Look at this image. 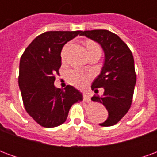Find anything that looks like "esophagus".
<instances>
[{"mask_svg":"<svg viewBox=\"0 0 157 157\" xmlns=\"http://www.w3.org/2000/svg\"><path fill=\"white\" fill-rule=\"evenodd\" d=\"M90 100H91L90 96H89L86 92H83V101H85V102H89Z\"/></svg>","mask_w":157,"mask_h":157,"instance_id":"esophagus-1","label":"esophagus"}]
</instances>
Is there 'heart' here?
<instances>
[{
    "label": "heart",
    "instance_id": "heart-1",
    "mask_svg": "<svg viewBox=\"0 0 157 157\" xmlns=\"http://www.w3.org/2000/svg\"><path fill=\"white\" fill-rule=\"evenodd\" d=\"M85 45L86 48L87 49V52H88V55L99 54L101 55V54H102V48L95 42L92 41V40H86L85 43ZM66 48H67V46H65L64 49H63L62 56H64ZM68 81L71 85L75 86L76 87H83L87 82V77H86V75L85 74H83L82 72L71 71L69 72Z\"/></svg>",
    "mask_w": 157,
    "mask_h": 157
}]
</instances>
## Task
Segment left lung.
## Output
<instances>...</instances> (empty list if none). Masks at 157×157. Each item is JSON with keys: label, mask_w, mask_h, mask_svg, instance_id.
I'll return each mask as SVG.
<instances>
[{"label": "left lung", "mask_w": 157, "mask_h": 157, "mask_svg": "<svg viewBox=\"0 0 157 157\" xmlns=\"http://www.w3.org/2000/svg\"><path fill=\"white\" fill-rule=\"evenodd\" d=\"M82 36L97 42L104 52L102 70L92 84V90L103 88L102 97L92 100L102 103L109 112L105 122L99 124L109 127L116 124L127 113L131 106L136 75L135 61L130 49L118 35L108 30L82 31Z\"/></svg>", "instance_id": "8db88e82"}]
</instances>
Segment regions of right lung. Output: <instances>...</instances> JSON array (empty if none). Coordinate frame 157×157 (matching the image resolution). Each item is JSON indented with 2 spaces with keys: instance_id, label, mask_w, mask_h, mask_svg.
<instances>
[{
  "instance_id": "right-lung-1",
  "label": "right lung",
  "mask_w": 157,
  "mask_h": 157,
  "mask_svg": "<svg viewBox=\"0 0 157 157\" xmlns=\"http://www.w3.org/2000/svg\"><path fill=\"white\" fill-rule=\"evenodd\" d=\"M82 31H49L33 39L20 59L18 85L26 111L39 124L54 128L64 124L81 92L68 85L55 88V74L61 66V50Z\"/></svg>"
}]
</instances>
